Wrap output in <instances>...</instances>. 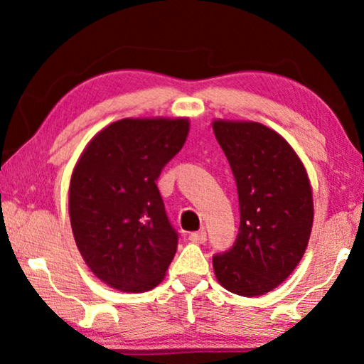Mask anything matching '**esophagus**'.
Masks as SVG:
<instances>
[{
  "instance_id": "obj_1",
  "label": "esophagus",
  "mask_w": 364,
  "mask_h": 364,
  "mask_svg": "<svg viewBox=\"0 0 364 364\" xmlns=\"http://www.w3.org/2000/svg\"><path fill=\"white\" fill-rule=\"evenodd\" d=\"M189 241L194 242V244H204L207 241L205 230H199V231H196V232H191L189 234Z\"/></svg>"
}]
</instances>
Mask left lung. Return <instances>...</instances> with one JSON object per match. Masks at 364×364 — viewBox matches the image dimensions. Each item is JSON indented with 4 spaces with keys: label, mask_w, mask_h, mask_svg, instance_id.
Here are the masks:
<instances>
[{
    "label": "left lung",
    "mask_w": 364,
    "mask_h": 364,
    "mask_svg": "<svg viewBox=\"0 0 364 364\" xmlns=\"http://www.w3.org/2000/svg\"><path fill=\"white\" fill-rule=\"evenodd\" d=\"M237 184L241 225L232 247L213 257L221 286L242 297L278 287L304 257L313 226V194L297 152L258 122H212Z\"/></svg>",
    "instance_id": "left-lung-1"
}]
</instances>
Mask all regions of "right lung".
<instances>
[{"instance_id": "add662e5", "label": "right lung", "mask_w": 364, "mask_h": 364, "mask_svg": "<svg viewBox=\"0 0 364 364\" xmlns=\"http://www.w3.org/2000/svg\"><path fill=\"white\" fill-rule=\"evenodd\" d=\"M188 117L122 119L97 132L72 171L69 215L85 263L107 286L147 292L176 254L157 178L181 151Z\"/></svg>"}]
</instances>
